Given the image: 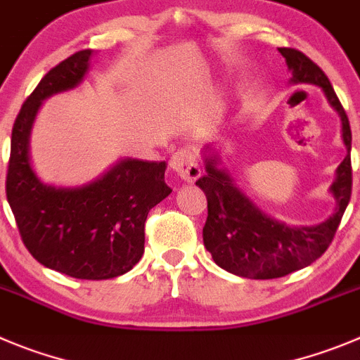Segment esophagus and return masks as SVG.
<instances>
[{
  "mask_svg": "<svg viewBox=\"0 0 360 360\" xmlns=\"http://www.w3.org/2000/svg\"><path fill=\"white\" fill-rule=\"evenodd\" d=\"M170 169L177 174L183 181L188 183H193L200 177V167L197 156L193 154V150L190 149H181L177 153H174V156L170 158Z\"/></svg>",
  "mask_w": 360,
  "mask_h": 360,
  "instance_id": "34e87169",
  "label": "esophagus"
}]
</instances>
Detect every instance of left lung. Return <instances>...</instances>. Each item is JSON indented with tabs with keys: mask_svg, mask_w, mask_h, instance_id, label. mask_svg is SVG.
<instances>
[{
	"mask_svg": "<svg viewBox=\"0 0 360 360\" xmlns=\"http://www.w3.org/2000/svg\"><path fill=\"white\" fill-rule=\"evenodd\" d=\"M278 53L286 58L293 85L307 83L323 90L341 119L347 156L339 163L334 183L328 188L335 202L334 213L316 226H290L264 213L238 186L214 142L204 146L206 174L195 183L207 197L204 247L218 266L245 278H278L314 263L334 240L352 195V131L347 112L316 63L297 49L278 48Z\"/></svg>",
	"mask_w": 360,
	"mask_h": 360,
	"instance_id": "8db88e82",
	"label": "left lung"
}]
</instances>
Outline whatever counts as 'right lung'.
Segmentation results:
<instances>
[{
  "instance_id": "right-lung-1",
  "label": "right lung",
  "mask_w": 360,
  "mask_h": 360,
  "mask_svg": "<svg viewBox=\"0 0 360 360\" xmlns=\"http://www.w3.org/2000/svg\"><path fill=\"white\" fill-rule=\"evenodd\" d=\"M94 51L74 53L53 67L13 122L6 199L22 243L46 268L85 281H106L139 263L149 211L170 195L167 163L124 158L82 186H55L37 176L30 154L33 122L48 97L83 82Z\"/></svg>"
}]
</instances>
